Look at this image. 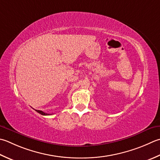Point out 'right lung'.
I'll use <instances>...</instances> for the list:
<instances>
[{"label": "right lung", "instance_id": "add662e5", "mask_svg": "<svg viewBox=\"0 0 160 160\" xmlns=\"http://www.w3.org/2000/svg\"><path fill=\"white\" fill-rule=\"evenodd\" d=\"M35 111H36V112H38V113H39L40 114H42V115H44V116H46V115H50L49 114L45 113V112H43L41 111V110H37V109H35Z\"/></svg>", "mask_w": 160, "mask_h": 160}]
</instances>
